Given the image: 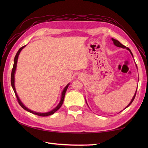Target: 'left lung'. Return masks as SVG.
I'll return each mask as SVG.
<instances>
[{
    "instance_id": "left-lung-1",
    "label": "left lung",
    "mask_w": 148,
    "mask_h": 148,
    "mask_svg": "<svg viewBox=\"0 0 148 148\" xmlns=\"http://www.w3.org/2000/svg\"><path fill=\"white\" fill-rule=\"evenodd\" d=\"M112 41H113V42H114V45L115 46H118V47H121V48H127L128 50H129L130 51V53L132 54V53L131 52V51H130V49L128 48H127L126 46H125L124 45H123L121 43H120L119 42L118 40H116V39H112ZM133 56V55H132ZM136 93H137V90H136V93H135V95H134V97H133V99H132V100H131V102H130V103L129 104H128V106H127V108H128V106H129L132 103V102L134 101V99H135V97H136Z\"/></svg>"
}]
</instances>
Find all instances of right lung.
Here are the masks:
<instances>
[{
	"label": "right lung",
	"instance_id": "right-lung-1",
	"mask_svg": "<svg viewBox=\"0 0 148 148\" xmlns=\"http://www.w3.org/2000/svg\"><path fill=\"white\" fill-rule=\"evenodd\" d=\"M24 47H25V46H22L21 48H20V49H19L18 51L17 52L16 55L15 57H14V65H13V67H12V72H11V86L12 87V89H13L14 92V93H15V95L16 97V99L18 100V102L19 103V104H20L21 106V107L23 109H24L25 110H26V111H29L31 113H32V114H36L37 116H49V115H51L53 114H54V113L57 111L60 108V107L62 106L63 102H64V97H65V92L66 91H67V88H68V86L69 85V84H68L67 86H65V88L64 89V91L62 92V98H61V100L59 104L57 106V107L56 108H55L54 109L52 110L50 112H46V113H39V112H34V111H31V110L29 109L28 108H27L25 106L23 103H22L20 99H19V97L17 95L16 93V90H15V87H14V73H15V71H16V64H17V61H18V55L19 54H20V51H21V49H23Z\"/></svg>",
	"mask_w": 148,
	"mask_h": 148
}]
</instances>
